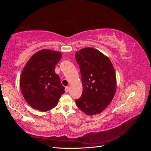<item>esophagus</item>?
Instances as JSON below:
<instances>
[{"instance_id": "esophagus-1", "label": "esophagus", "mask_w": 151, "mask_h": 151, "mask_svg": "<svg viewBox=\"0 0 151 151\" xmlns=\"http://www.w3.org/2000/svg\"><path fill=\"white\" fill-rule=\"evenodd\" d=\"M69 89H70V88L69 87H66L65 88V93H68V91H69Z\"/></svg>"}]
</instances>
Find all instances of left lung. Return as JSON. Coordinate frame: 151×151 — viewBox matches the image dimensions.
Instances as JSON below:
<instances>
[{
	"mask_svg": "<svg viewBox=\"0 0 151 151\" xmlns=\"http://www.w3.org/2000/svg\"><path fill=\"white\" fill-rule=\"evenodd\" d=\"M83 83V94L77 106L88 115L102 112L111 103L116 89V74L109 58L99 50L85 48L76 53Z\"/></svg>",
	"mask_w": 151,
	"mask_h": 151,
	"instance_id": "8db88e82",
	"label": "left lung"
}]
</instances>
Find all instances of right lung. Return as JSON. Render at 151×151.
<instances>
[{
	"mask_svg": "<svg viewBox=\"0 0 151 151\" xmlns=\"http://www.w3.org/2000/svg\"><path fill=\"white\" fill-rule=\"evenodd\" d=\"M62 53L43 49L32 56L24 66L20 77L21 92L30 106L47 111L58 104L65 88L55 72Z\"/></svg>",
	"mask_w": 151,
	"mask_h": 151,
	"instance_id": "obj_1",
	"label": "right lung"
}]
</instances>
